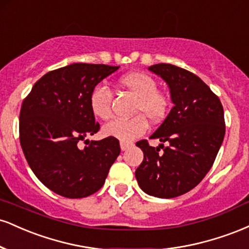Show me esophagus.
Masks as SVG:
<instances>
[{
  "mask_svg": "<svg viewBox=\"0 0 249 249\" xmlns=\"http://www.w3.org/2000/svg\"><path fill=\"white\" fill-rule=\"evenodd\" d=\"M132 146V142H121V148L122 151H126L127 148Z\"/></svg>",
  "mask_w": 249,
  "mask_h": 249,
  "instance_id": "obj_1",
  "label": "esophagus"
}]
</instances>
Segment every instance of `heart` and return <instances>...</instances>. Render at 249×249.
<instances>
[{
	"label": "heart",
	"mask_w": 249,
	"mask_h": 249,
	"mask_svg": "<svg viewBox=\"0 0 249 249\" xmlns=\"http://www.w3.org/2000/svg\"><path fill=\"white\" fill-rule=\"evenodd\" d=\"M123 88L137 97L134 112H141L131 118H117L107 123L103 127V133L121 142H130L146 132L148 127L147 116L151 122L158 123L166 116L170 101L161 91L157 90V82L153 77L142 71L126 73L119 79ZM112 92L107 85L98 84L91 91V112L97 118L107 119L111 117Z\"/></svg>",
	"instance_id": "1"
}]
</instances>
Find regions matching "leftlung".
Instances as JSON below:
<instances>
[{"label": "left lung", "instance_id": "obj_1", "mask_svg": "<svg viewBox=\"0 0 249 249\" xmlns=\"http://www.w3.org/2000/svg\"><path fill=\"white\" fill-rule=\"evenodd\" d=\"M148 70L167 84L173 107L150 137L160 141L158 147L147 141L136 144L144 152L136 178L148 196L170 199L196 187L212 167L225 137L224 108L212 90L190 71L165 63Z\"/></svg>", "mask_w": 249, "mask_h": 249}]
</instances>
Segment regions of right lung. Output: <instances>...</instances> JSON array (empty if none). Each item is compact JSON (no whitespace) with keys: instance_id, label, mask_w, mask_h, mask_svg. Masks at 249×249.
Instances as JSON below:
<instances>
[{"instance_id":"1","label":"right lung","mask_w":249,"mask_h":249,"mask_svg":"<svg viewBox=\"0 0 249 249\" xmlns=\"http://www.w3.org/2000/svg\"><path fill=\"white\" fill-rule=\"evenodd\" d=\"M119 69L73 63L45 73L23 101L19 142L28 164L49 190L65 198H84L104 185L121 153L118 139L89 141L99 124L91 112L93 88ZM87 146L80 150L78 141Z\"/></svg>"}]
</instances>
